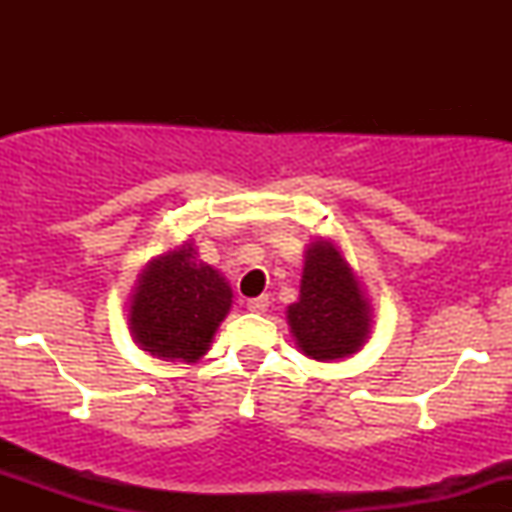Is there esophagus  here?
Returning a JSON list of instances; mask_svg holds the SVG:
<instances>
[{
    "label": "esophagus",
    "instance_id": "esophagus-1",
    "mask_svg": "<svg viewBox=\"0 0 512 512\" xmlns=\"http://www.w3.org/2000/svg\"><path fill=\"white\" fill-rule=\"evenodd\" d=\"M267 308H269V296H257V298H250V301H248L250 313L262 315V313H267Z\"/></svg>",
    "mask_w": 512,
    "mask_h": 512
}]
</instances>
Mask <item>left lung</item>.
Instances as JSON below:
<instances>
[{"instance_id": "obj_1", "label": "left lung", "mask_w": 512, "mask_h": 512, "mask_svg": "<svg viewBox=\"0 0 512 512\" xmlns=\"http://www.w3.org/2000/svg\"><path fill=\"white\" fill-rule=\"evenodd\" d=\"M286 320L298 349L315 361H337L366 344L368 298L332 240H315L305 250L301 296Z\"/></svg>"}]
</instances>
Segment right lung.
Wrapping results in <instances>:
<instances>
[{"instance_id": "add662e5", "label": "right lung", "mask_w": 512, "mask_h": 512, "mask_svg": "<svg viewBox=\"0 0 512 512\" xmlns=\"http://www.w3.org/2000/svg\"><path fill=\"white\" fill-rule=\"evenodd\" d=\"M228 281L190 243L146 264L129 303V332L163 361L197 363L231 310Z\"/></svg>"}]
</instances>
